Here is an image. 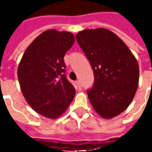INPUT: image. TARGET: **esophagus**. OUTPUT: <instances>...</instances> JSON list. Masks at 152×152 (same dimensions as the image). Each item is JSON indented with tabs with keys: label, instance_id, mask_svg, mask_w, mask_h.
Returning <instances> with one entry per match:
<instances>
[{
	"label": "esophagus",
	"instance_id": "34e87169",
	"mask_svg": "<svg viewBox=\"0 0 152 152\" xmlns=\"http://www.w3.org/2000/svg\"><path fill=\"white\" fill-rule=\"evenodd\" d=\"M76 85H77V86H78V88H79V89H81V84H80V81L79 80H76Z\"/></svg>",
	"mask_w": 152,
	"mask_h": 152
}]
</instances>
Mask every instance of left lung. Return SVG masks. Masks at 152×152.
Instances as JSON below:
<instances>
[{
    "instance_id": "left-lung-1",
    "label": "left lung",
    "mask_w": 152,
    "mask_h": 152,
    "mask_svg": "<svg viewBox=\"0 0 152 152\" xmlns=\"http://www.w3.org/2000/svg\"><path fill=\"white\" fill-rule=\"evenodd\" d=\"M76 39L94 74L87 91L89 102L103 119H112L126 110L138 86L139 66L129 47L106 28L85 29Z\"/></svg>"
}]
</instances>
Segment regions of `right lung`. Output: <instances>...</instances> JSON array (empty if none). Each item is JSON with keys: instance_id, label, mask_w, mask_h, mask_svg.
Segmentation results:
<instances>
[{"instance_id": "1", "label": "right lung", "mask_w": 152, "mask_h": 152, "mask_svg": "<svg viewBox=\"0 0 152 152\" xmlns=\"http://www.w3.org/2000/svg\"><path fill=\"white\" fill-rule=\"evenodd\" d=\"M74 41L72 32L46 30L28 45L18 64L23 95L35 112L49 119L61 116L76 94L63 60Z\"/></svg>"}]
</instances>
